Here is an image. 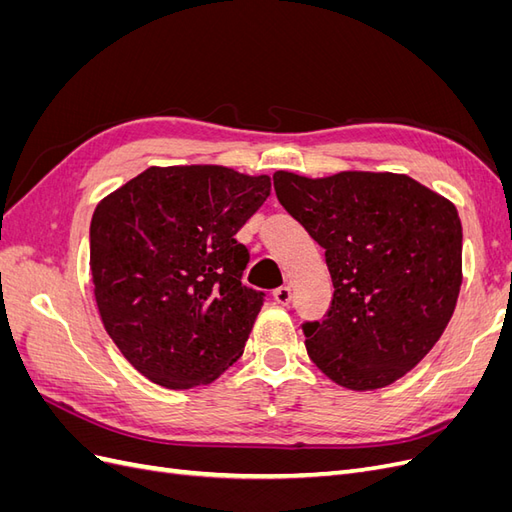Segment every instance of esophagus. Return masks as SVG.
<instances>
[{
    "instance_id": "34e87169",
    "label": "esophagus",
    "mask_w": 512,
    "mask_h": 512,
    "mask_svg": "<svg viewBox=\"0 0 512 512\" xmlns=\"http://www.w3.org/2000/svg\"><path fill=\"white\" fill-rule=\"evenodd\" d=\"M273 299H275V303L288 305V303L292 301V290H290V286H280V288H275V290H273Z\"/></svg>"
}]
</instances>
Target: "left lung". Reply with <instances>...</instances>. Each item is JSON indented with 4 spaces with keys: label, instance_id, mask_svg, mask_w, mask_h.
I'll use <instances>...</instances> for the list:
<instances>
[{
    "label": "left lung",
    "instance_id": "8db88e82",
    "mask_svg": "<svg viewBox=\"0 0 512 512\" xmlns=\"http://www.w3.org/2000/svg\"><path fill=\"white\" fill-rule=\"evenodd\" d=\"M273 188L327 258L333 299L303 322L309 359L352 391L389 386L442 337L461 286L453 203L393 173L307 179L277 170Z\"/></svg>",
    "mask_w": 512,
    "mask_h": 512
}]
</instances>
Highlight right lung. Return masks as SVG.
Here are the masks:
<instances>
[{"label": "right lung", "mask_w": 512, "mask_h": 512, "mask_svg": "<svg viewBox=\"0 0 512 512\" xmlns=\"http://www.w3.org/2000/svg\"><path fill=\"white\" fill-rule=\"evenodd\" d=\"M271 192L267 175L151 166L96 207L89 265L121 354L166 389L209 384L243 354L265 292L241 284L235 235Z\"/></svg>", "instance_id": "obj_1"}]
</instances>
